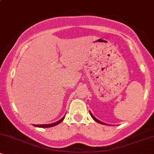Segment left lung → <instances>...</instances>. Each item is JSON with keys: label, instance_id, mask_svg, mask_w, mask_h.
<instances>
[{"label": "left lung", "instance_id": "left-lung-1", "mask_svg": "<svg viewBox=\"0 0 154 154\" xmlns=\"http://www.w3.org/2000/svg\"><path fill=\"white\" fill-rule=\"evenodd\" d=\"M90 114H91V116H92V118H93V119H94L95 121L96 122H98V123H99V124H101V125H106V123H104V122H102L101 121H100V120H98V119H96V118H95V116H93V114H92V113L91 112V111H90Z\"/></svg>", "mask_w": 154, "mask_h": 154}]
</instances>
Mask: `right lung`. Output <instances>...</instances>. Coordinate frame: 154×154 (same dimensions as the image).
<instances>
[{"label": "right lung", "instance_id": "obj_1", "mask_svg": "<svg viewBox=\"0 0 154 154\" xmlns=\"http://www.w3.org/2000/svg\"><path fill=\"white\" fill-rule=\"evenodd\" d=\"M65 118V116H63V117L61 118V119L59 120V121H57L56 122H54V123H51V124H45V125H33V126L35 127H37V128H51V127H54V126H56V125H59L61 122L63 121V119Z\"/></svg>", "mask_w": 154, "mask_h": 154}]
</instances>
